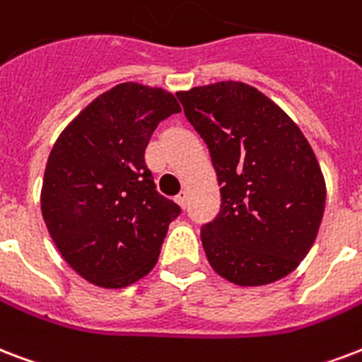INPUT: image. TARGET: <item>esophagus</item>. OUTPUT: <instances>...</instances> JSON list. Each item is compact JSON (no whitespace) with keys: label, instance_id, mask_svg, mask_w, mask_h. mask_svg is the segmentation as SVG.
<instances>
[{"label":"esophagus","instance_id":"esophagus-1","mask_svg":"<svg viewBox=\"0 0 362 362\" xmlns=\"http://www.w3.org/2000/svg\"><path fill=\"white\" fill-rule=\"evenodd\" d=\"M176 203L182 206V209H186L187 205V193L186 192H180L178 195H176Z\"/></svg>","mask_w":362,"mask_h":362}]
</instances>
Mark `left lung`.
I'll list each match as a JSON object with an SVG mask.
<instances>
[{
    "label": "left lung",
    "instance_id": "obj_1",
    "mask_svg": "<svg viewBox=\"0 0 362 362\" xmlns=\"http://www.w3.org/2000/svg\"><path fill=\"white\" fill-rule=\"evenodd\" d=\"M176 96L211 151L222 211L201 230L206 260L233 285L283 279L319 233L327 184L308 138L272 98L243 81Z\"/></svg>",
    "mask_w": 362,
    "mask_h": 362
}]
</instances>
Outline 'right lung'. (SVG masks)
Returning a JSON list of instances; mask_svg holds the SVG:
<instances>
[{
  "instance_id": "right-lung-1",
  "label": "right lung",
  "mask_w": 362,
  "mask_h": 362,
  "mask_svg": "<svg viewBox=\"0 0 362 362\" xmlns=\"http://www.w3.org/2000/svg\"><path fill=\"white\" fill-rule=\"evenodd\" d=\"M180 112L173 93L127 81L85 106L47 159L41 214L68 266L102 288H125L159 258L180 206L159 195L144 163L165 117Z\"/></svg>"
}]
</instances>
